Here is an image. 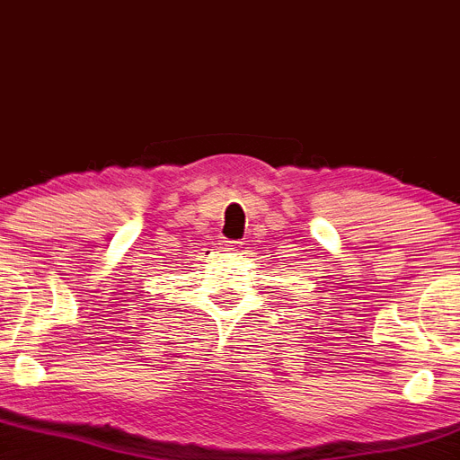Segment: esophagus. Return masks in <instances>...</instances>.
<instances>
[{
    "label": "esophagus",
    "instance_id": "1",
    "mask_svg": "<svg viewBox=\"0 0 460 460\" xmlns=\"http://www.w3.org/2000/svg\"><path fill=\"white\" fill-rule=\"evenodd\" d=\"M240 242H231V240H223V251H240Z\"/></svg>",
    "mask_w": 460,
    "mask_h": 460
}]
</instances>
